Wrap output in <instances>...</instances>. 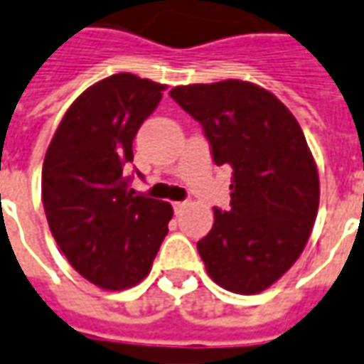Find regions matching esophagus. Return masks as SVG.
<instances>
[{
	"mask_svg": "<svg viewBox=\"0 0 364 364\" xmlns=\"http://www.w3.org/2000/svg\"><path fill=\"white\" fill-rule=\"evenodd\" d=\"M186 204L188 202H172V206H174V210L176 212L184 210V208H186Z\"/></svg>",
	"mask_w": 364,
	"mask_h": 364,
	"instance_id": "esophagus-1",
	"label": "esophagus"
}]
</instances>
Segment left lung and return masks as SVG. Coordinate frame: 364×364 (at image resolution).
<instances>
[{
  "instance_id": "8db88e82",
  "label": "left lung",
  "mask_w": 364,
  "mask_h": 364,
  "mask_svg": "<svg viewBox=\"0 0 364 364\" xmlns=\"http://www.w3.org/2000/svg\"><path fill=\"white\" fill-rule=\"evenodd\" d=\"M178 106L200 122L212 160L232 168L230 208H214L198 240L210 279L238 294L268 289L306 246L318 212V172L299 122L250 82L178 85Z\"/></svg>"
}]
</instances>
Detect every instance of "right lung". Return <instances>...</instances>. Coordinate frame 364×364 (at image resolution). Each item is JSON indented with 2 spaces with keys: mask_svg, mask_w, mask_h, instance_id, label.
Masks as SVG:
<instances>
[{
  "mask_svg": "<svg viewBox=\"0 0 364 364\" xmlns=\"http://www.w3.org/2000/svg\"><path fill=\"white\" fill-rule=\"evenodd\" d=\"M164 87L134 74L87 87L43 158L41 200L51 234L70 264L100 289L124 290L146 279L168 234L172 206L136 194L126 176L132 142Z\"/></svg>",
  "mask_w": 364,
  "mask_h": 364,
  "instance_id": "obj_1",
  "label": "right lung"
}]
</instances>
